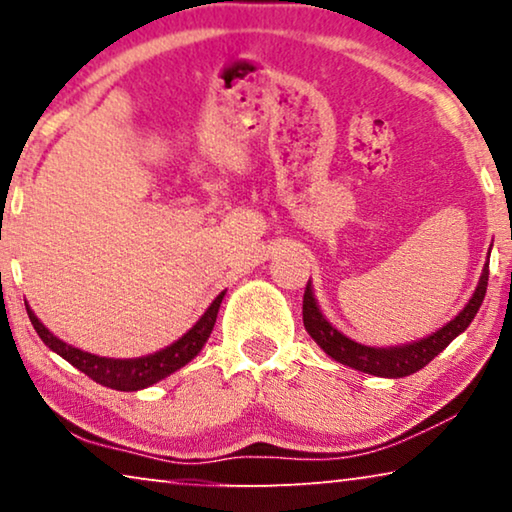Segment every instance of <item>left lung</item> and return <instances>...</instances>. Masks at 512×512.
<instances>
[{"label":"left lung","mask_w":512,"mask_h":512,"mask_svg":"<svg viewBox=\"0 0 512 512\" xmlns=\"http://www.w3.org/2000/svg\"><path fill=\"white\" fill-rule=\"evenodd\" d=\"M487 279H489V265H485V270H482L478 289H475L473 298L468 300L464 310H461L450 324L440 328V331H436L424 340L412 342V345L382 349V347H366V345H359V342L349 340L347 335H342L338 331V328L328 324L324 314L319 312L317 300L312 296L310 282H307L305 296H303V324L307 328V333L314 338V342H317V345L324 349L331 359L345 363L349 368L361 370V373H370L377 377H405V375L417 373V370H422L426 363H429L433 356L443 352V349L450 345L461 331H466L468 324L475 319V314H478L482 300H485Z\"/></svg>","instance_id":"8db88e82"}]
</instances>
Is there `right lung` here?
Returning <instances> with one entry per match:
<instances>
[{"mask_svg": "<svg viewBox=\"0 0 512 512\" xmlns=\"http://www.w3.org/2000/svg\"><path fill=\"white\" fill-rule=\"evenodd\" d=\"M223 296H226V291H221L219 296L214 298V303L207 307V312L198 319V324H195L188 333L181 335L177 342H172L170 347L160 349L156 354L142 356V359H107V356L81 352V349L67 345V342H62L60 338H55V335L48 331L37 317H34L30 307H27V314H30V321L34 331L39 333V338L44 340L53 352H58L62 359L72 363L74 368H79L81 373H86L90 380L100 382L102 387H109L116 391H137V389L151 387V384L163 380V377L172 375L174 370L186 366L193 356H198L202 345H205L209 338V333H212Z\"/></svg>", "mask_w": 512, "mask_h": 512, "instance_id": "add662e5", "label": "right lung"}]
</instances>
